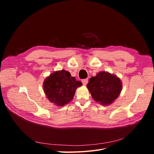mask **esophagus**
Wrapping results in <instances>:
<instances>
[{
	"label": "esophagus",
	"mask_w": 154,
	"mask_h": 154,
	"mask_svg": "<svg viewBox=\"0 0 154 154\" xmlns=\"http://www.w3.org/2000/svg\"><path fill=\"white\" fill-rule=\"evenodd\" d=\"M88 82V79H84V80H82V83H83V84L84 85H86L87 84Z\"/></svg>",
	"instance_id": "34e87169"
}]
</instances>
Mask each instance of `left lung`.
<instances>
[{"instance_id": "8db88e82", "label": "left lung", "mask_w": 154, "mask_h": 154, "mask_svg": "<svg viewBox=\"0 0 154 154\" xmlns=\"http://www.w3.org/2000/svg\"><path fill=\"white\" fill-rule=\"evenodd\" d=\"M87 87L96 101L103 105H108L119 96L122 85L116 76L101 71L90 78Z\"/></svg>"}]
</instances>
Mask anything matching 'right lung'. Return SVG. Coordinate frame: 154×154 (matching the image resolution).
I'll list each match as a JSON object with an SVG mask.
<instances>
[{"label":"right lung","instance_id":"obj_1","mask_svg":"<svg viewBox=\"0 0 154 154\" xmlns=\"http://www.w3.org/2000/svg\"><path fill=\"white\" fill-rule=\"evenodd\" d=\"M81 85L82 83L76 81L69 72L62 70L52 73L45 79L44 89L51 102L62 106L72 100L76 88Z\"/></svg>","mask_w":154,"mask_h":154}]
</instances>
